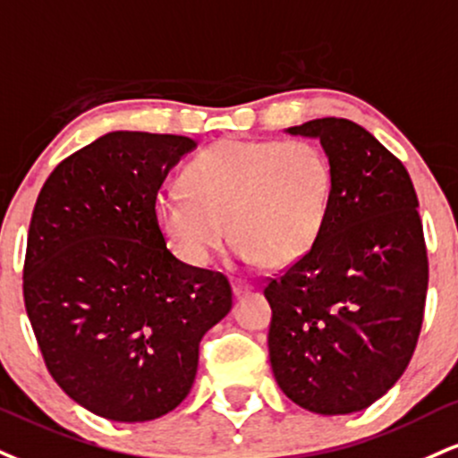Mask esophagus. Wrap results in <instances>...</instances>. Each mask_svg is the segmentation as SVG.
Instances as JSON below:
<instances>
[{"instance_id":"esophagus-1","label":"esophagus","mask_w":458,"mask_h":458,"mask_svg":"<svg viewBox=\"0 0 458 458\" xmlns=\"http://www.w3.org/2000/svg\"><path fill=\"white\" fill-rule=\"evenodd\" d=\"M233 290H234V296L236 299H241V296H247L253 292V285L247 284V282H239V279H234L233 282Z\"/></svg>"}]
</instances>
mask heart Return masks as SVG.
<instances>
[{"label": "heart", "mask_w": 458, "mask_h": 458, "mask_svg": "<svg viewBox=\"0 0 458 458\" xmlns=\"http://www.w3.org/2000/svg\"><path fill=\"white\" fill-rule=\"evenodd\" d=\"M164 191L156 222L190 267H207L230 236L245 262L282 267L316 243L328 213L333 170L310 140L224 139Z\"/></svg>", "instance_id": "obj_1"}]
</instances>
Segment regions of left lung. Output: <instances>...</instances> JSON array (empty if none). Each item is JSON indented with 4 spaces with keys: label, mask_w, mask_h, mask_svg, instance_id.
Returning a JSON list of instances; mask_svg holds the SVG:
<instances>
[{
    "label": "left lung",
    "mask_w": 458,
    "mask_h": 458,
    "mask_svg": "<svg viewBox=\"0 0 458 458\" xmlns=\"http://www.w3.org/2000/svg\"><path fill=\"white\" fill-rule=\"evenodd\" d=\"M333 187L311 250L268 277V356L279 388L313 414L365 410L410 365L422 328L428 258L418 196L401 159L354 121L313 119Z\"/></svg>",
    "instance_id": "obj_1"
}]
</instances>
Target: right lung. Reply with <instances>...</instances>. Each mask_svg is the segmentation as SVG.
Returning a JSON list of instances; mask_svg holds the SVG:
<instances>
[{
  "instance_id": "add662e5",
  "label": "right lung",
  "mask_w": 458,
  "mask_h": 458,
  "mask_svg": "<svg viewBox=\"0 0 458 458\" xmlns=\"http://www.w3.org/2000/svg\"><path fill=\"white\" fill-rule=\"evenodd\" d=\"M196 142L110 131L57 164L38 194L23 264L44 365L70 399L114 422L168 414L190 393L228 277L176 260L157 191Z\"/></svg>"
}]
</instances>
